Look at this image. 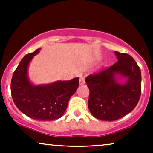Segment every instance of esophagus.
Instances as JSON below:
<instances>
[{
  "label": "esophagus",
  "instance_id": "1",
  "mask_svg": "<svg viewBox=\"0 0 153 153\" xmlns=\"http://www.w3.org/2000/svg\"><path fill=\"white\" fill-rule=\"evenodd\" d=\"M85 78L81 75V76L80 77V85H82V84H85Z\"/></svg>",
  "mask_w": 153,
  "mask_h": 153
}]
</instances>
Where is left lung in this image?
Returning <instances> with one entry per match:
<instances>
[{"mask_svg":"<svg viewBox=\"0 0 153 153\" xmlns=\"http://www.w3.org/2000/svg\"><path fill=\"white\" fill-rule=\"evenodd\" d=\"M115 64L85 78L90 91L88 106L95 118L115 121L135 108L141 95V71L129 54L115 51ZM119 77H125L124 84Z\"/></svg>","mask_w":153,"mask_h":153,"instance_id":"obj_1","label":"left lung"}]
</instances>
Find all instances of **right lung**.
<instances>
[{
	"label": "right lung",
	"mask_w": 153,
	"mask_h": 153,
	"mask_svg": "<svg viewBox=\"0 0 153 153\" xmlns=\"http://www.w3.org/2000/svg\"><path fill=\"white\" fill-rule=\"evenodd\" d=\"M39 50L27 54L21 60L11 79V96L17 108L27 117L39 121L54 120L60 118L65 111L70 98L78 88L79 78L47 85L31 83L28 67Z\"/></svg>",
	"instance_id": "add662e5"
}]
</instances>
